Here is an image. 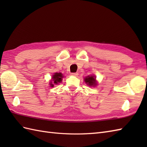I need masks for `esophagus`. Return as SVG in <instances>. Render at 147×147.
I'll use <instances>...</instances> for the list:
<instances>
[{
	"mask_svg": "<svg viewBox=\"0 0 147 147\" xmlns=\"http://www.w3.org/2000/svg\"><path fill=\"white\" fill-rule=\"evenodd\" d=\"M71 75L72 76H77L78 75V73H71Z\"/></svg>",
	"mask_w": 147,
	"mask_h": 147,
	"instance_id": "obj_1",
	"label": "esophagus"
}]
</instances>
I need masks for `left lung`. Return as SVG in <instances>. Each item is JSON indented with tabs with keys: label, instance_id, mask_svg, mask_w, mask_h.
<instances>
[{
	"label": "left lung",
	"instance_id": "left-lung-1",
	"mask_svg": "<svg viewBox=\"0 0 147 147\" xmlns=\"http://www.w3.org/2000/svg\"><path fill=\"white\" fill-rule=\"evenodd\" d=\"M85 82L90 86H95L97 85L95 76H88L84 78Z\"/></svg>",
	"mask_w": 147,
	"mask_h": 147
}]
</instances>
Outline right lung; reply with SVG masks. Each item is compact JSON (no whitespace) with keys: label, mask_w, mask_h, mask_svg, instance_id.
Returning a JSON list of instances; mask_svg holds the SVG:
<instances>
[{"label":"right lung","mask_w":147,"mask_h":147,"mask_svg":"<svg viewBox=\"0 0 147 147\" xmlns=\"http://www.w3.org/2000/svg\"><path fill=\"white\" fill-rule=\"evenodd\" d=\"M63 74H62L61 73H55L54 74H53L52 78V81L50 83V85H51V87H54L55 85H57L59 83H61L62 82V78H63Z\"/></svg>","instance_id":"1"}]
</instances>
